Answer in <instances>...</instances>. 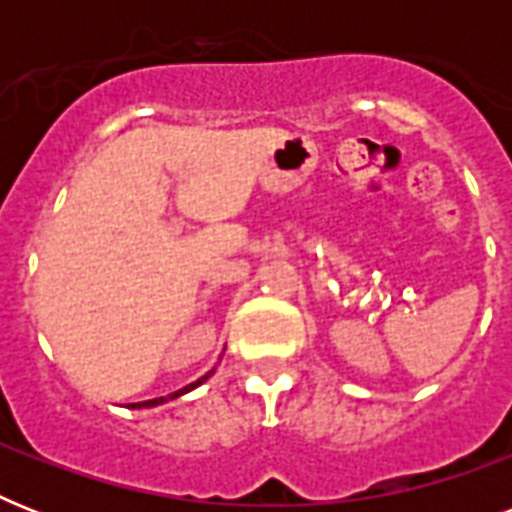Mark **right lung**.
Instances as JSON below:
<instances>
[{
	"label": "right lung",
	"instance_id": "obj_1",
	"mask_svg": "<svg viewBox=\"0 0 512 512\" xmlns=\"http://www.w3.org/2000/svg\"><path fill=\"white\" fill-rule=\"evenodd\" d=\"M212 372H215V369H212ZM212 372H207V374H204V377H199V380H196V382H191V385H185V388L175 390V393H170V396H162V398H148V401H138V404H130V406H132V409H151V406H159V404H164V401H172V398L183 396V393H188V390L199 388L201 382L209 380V377H212Z\"/></svg>",
	"mask_w": 512,
	"mask_h": 512
}]
</instances>
